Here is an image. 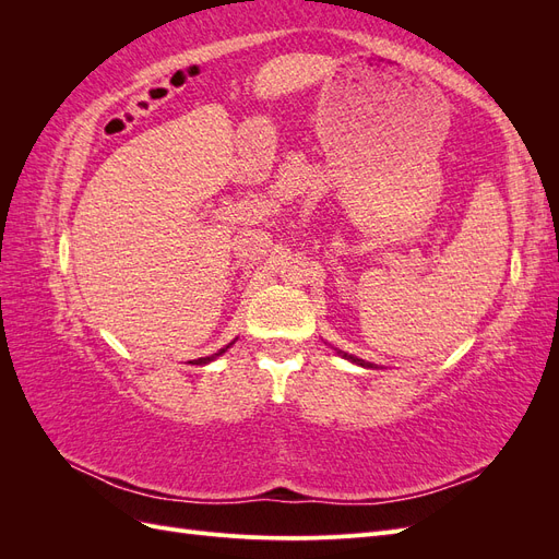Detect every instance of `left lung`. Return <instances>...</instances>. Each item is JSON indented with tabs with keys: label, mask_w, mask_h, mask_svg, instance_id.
<instances>
[{
	"label": "left lung",
	"mask_w": 559,
	"mask_h": 559,
	"mask_svg": "<svg viewBox=\"0 0 559 559\" xmlns=\"http://www.w3.org/2000/svg\"><path fill=\"white\" fill-rule=\"evenodd\" d=\"M335 352H337V357H343V359H347V361H352V364H357V366H364V368H382V366H378V364H370V361H364V359H359V357H354V354H347V352H343V349H337V347H333Z\"/></svg>",
	"instance_id": "left-lung-1"
}]
</instances>
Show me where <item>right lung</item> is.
<instances>
[{
	"mask_svg": "<svg viewBox=\"0 0 559 559\" xmlns=\"http://www.w3.org/2000/svg\"><path fill=\"white\" fill-rule=\"evenodd\" d=\"M235 341H238V337H235ZM235 341H233V343H235ZM233 343H228L226 347H222V349H218L216 354H212V357H200V359H195V361H191V364H195V366H202V364H210V361H214L216 357H222V354H224V352H226V349H228V347H230Z\"/></svg>",
	"mask_w": 559,
	"mask_h": 559,
	"instance_id": "obj_1",
	"label": "right lung"
}]
</instances>
